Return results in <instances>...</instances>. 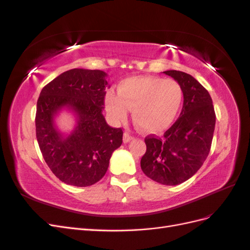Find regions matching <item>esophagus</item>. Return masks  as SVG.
Returning a JSON list of instances; mask_svg holds the SVG:
<instances>
[{
    "instance_id": "1",
    "label": "esophagus",
    "mask_w": 250,
    "mask_h": 250,
    "mask_svg": "<svg viewBox=\"0 0 250 250\" xmlns=\"http://www.w3.org/2000/svg\"><path fill=\"white\" fill-rule=\"evenodd\" d=\"M132 139H133L132 135H130V134L128 133V132H124V137H123V141H124V143L130 142Z\"/></svg>"
}]
</instances>
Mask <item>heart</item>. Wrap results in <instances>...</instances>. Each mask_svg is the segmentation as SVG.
I'll return each mask as SVG.
<instances>
[{
    "label": "heart",
    "instance_id": "b5f03b06",
    "mask_svg": "<svg viewBox=\"0 0 250 250\" xmlns=\"http://www.w3.org/2000/svg\"><path fill=\"white\" fill-rule=\"evenodd\" d=\"M183 99V88L176 80L135 76L119 83L118 95L111 90L107 92L105 104L113 119H125L127 108H130L139 128L144 131L158 132L173 123Z\"/></svg>",
    "mask_w": 250,
    "mask_h": 250
}]
</instances>
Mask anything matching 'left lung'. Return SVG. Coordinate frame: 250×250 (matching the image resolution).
<instances>
[{"instance_id":"obj_1","label":"left lung","mask_w":250,"mask_h":250,"mask_svg":"<svg viewBox=\"0 0 250 250\" xmlns=\"http://www.w3.org/2000/svg\"><path fill=\"white\" fill-rule=\"evenodd\" d=\"M164 73L183 88V109L163 138L147 135V150L141 160V168L156 183L176 186L191 178L207 160L216 115L208 92L190 74L175 70Z\"/></svg>"}]
</instances>
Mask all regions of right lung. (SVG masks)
Here are the masks:
<instances>
[{
  "mask_svg": "<svg viewBox=\"0 0 250 250\" xmlns=\"http://www.w3.org/2000/svg\"><path fill=\"white\" fill-rule=\"evenodd\" d=\"M107 74L73 69L44 86L37 100L36 139L48 167L62 183L88 187L106 173L113 151L122 145V128L110 127L102 110ZM62 108L73 111L78 124L66 137L54 119Z\"/></svg>",
  "mask_w": 250,
  "mask_h": 250,
  "instance_id": "add662e5",
  "label": "right lung"
}]
</instances>
